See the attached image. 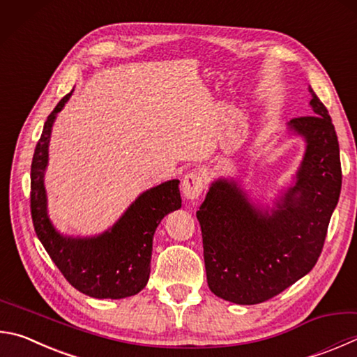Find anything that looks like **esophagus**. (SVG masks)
Wrapping results in <instances>:
<instances>
[{
  "instance_id": "1",
  "label": "esophagus",
  "mask_w": 357,
  "mask_h": 357,
  "mask_svg": "<svg viewBox=\"0 0 357 357\" xmlns=\"http://www.w3.org/2000/svg\"><path fill=\"white\" fill-rule=\"evenodd\" d=\"M204 185H206L204 174L201 172L193 170L184 176L183 184H181V190H183V195L185 199L193 201V199H198V197L203 193Z\"/></svg>"
}]
</instances>
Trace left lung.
I'll return each mask as SVG.
<instances>
[{"label":"left lung","mask_w":357,"mask_h":357,"mask_svg":"<svg viewBox=\"0 0 357 357\" xmlns=\"http://www.w3.org/2000/svg\"><path fill=\"white\" fill-rule=\"evenodd\" d=\"M314 115L289 126L306 139V154L276 209L248 203L234 183L218 179L197 212L207 286L236 304H259L307 275L319 261L342 187L339 140L328 109L309 87Z\"/></svg>","instance_id":"left-lung-1"}]
</instances>
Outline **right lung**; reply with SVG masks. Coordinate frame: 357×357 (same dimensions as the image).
<instances>
[{"label": "right lung", "instance_id": "obj_1", "mask_svg": "<svg viewBox=\"0 0 357 357\" xmlns=\"http://www.w3.org/2000/svg\"><path fill=\"white\" fill-rule=\"evenodd\" d=\"M67 93L45 121L31 164V217L36 234L63 278L76 290L93 298L132 296L150 278L153 236L160 220L181 207L179 181H167L134 201L119 222L105 234L90 238L63 237L47 213L43 173L48 164V144L56 114L70 98Z\"/></svg>", "mask_w": 357, "mask_h": 357}]
</instances>
